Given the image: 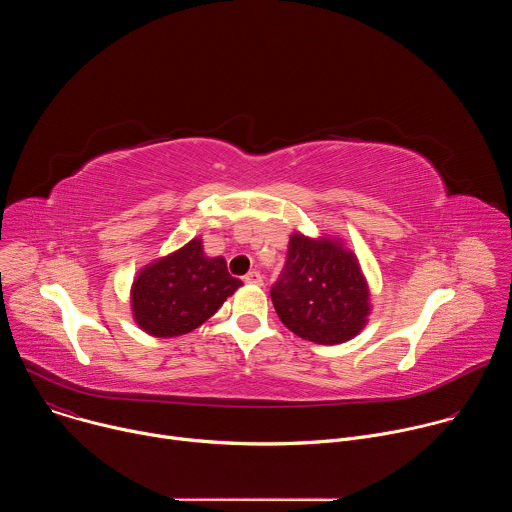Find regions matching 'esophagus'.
<instances>
[{
  "label": "esophagus",
  "instance_id": "obj_1",
  "mask_svg": "<svg viewBox=\"0 0 512 512\" xmlns=\"http://www.w3.org/2000/svg\"><path fill=\"white\" fill-rule=\"evenodd\" d=\"M245 281L251 283V285H263V277H261L259 271H249V273L245 275Z\"/></svg>",
  "mask_w": 512,
  "mask_h": 512
}]
</instances>
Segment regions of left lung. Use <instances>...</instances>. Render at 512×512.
Masks as SVG:
<instances>
[{"instance_id": "left-lung-1", "label": "left lung", "mask_w": 512, "mask_h": 512, "mask_svg": "<svg viewBox=\"0 0 512 512\" xmlns=\"http://www.w3.org/2000/svg\"><path fill=\"white\" fill-rule=\"evenodd\" d=\"M271 302L294 334L332 346L354 338L369 322L371 291L356 255L338 237H289Z\"/></svg>"}]
</instances>
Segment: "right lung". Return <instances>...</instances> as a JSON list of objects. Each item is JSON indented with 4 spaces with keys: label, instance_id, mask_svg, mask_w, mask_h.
Wrapping results in <instances>:
<instances>
[{
    "label": "right lung",
    "instance_id": "right-lung-1",
    "mask_svg": "<svg viewBox=\"0 0 512 512\" xmlns=\"http://www.w3.org/2000/svg\"><path fill=\"white\" fill-rule=\"evenodd\" d=\"M241 285L229 273L225 257H208L196 237L137 271L131 314L150 336H182L214 316Z\"/></svg>",
    "mask_w": 512,
    "mask_h": 512
}]
</instances>
